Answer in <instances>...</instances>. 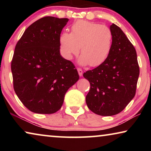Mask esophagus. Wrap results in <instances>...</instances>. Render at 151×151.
Instances as JSON below:
<instances>
[{"instance_id": "34e87169", "label": "esophagus", "mask_w": 151, "mask_h": 151, "mask_svg": "<svg viewBox=\"0 0 151 151\" xmlns=\"http://www.w3.org/2000/svg\"><path fill=\"white\" fill-rule=\"evenodd\" d=\"M78 74H79L80 76H82V74H83V71H82V70L81 69H80V68H78Z\"/></svg>"}]
</instances>
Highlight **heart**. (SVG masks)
<instances>
[{"label": "heart", "instance_id": "1", "mask_svg": "<svg viewBox=\"0 0 151 151\" xmlns=\"http://www.w3.org/2000/svg\"><path fill=\"white\" fill-rule=\"evenodd\" d=\"M113 34L110 29L96 22L78 20L72 24L71 34L63 32L60 45L63 55L68 60L79 53L82 65L97 67L106 60L112 48Z\"/></svg>", "mask_w": 151, "mask_h": 151}]
</instances>
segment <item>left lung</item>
<instances>
[{"label": "left lung", "mask_w": 151, "mask_h": 151, "mask_svg": "<svg viewBox=\"0 0 151 151\" xmlns=\"http://www.w3.org/2000/svg\"><path fill=\"white\" fill-rule=\"evenodd\" d=\"M112 48L106 60L84 73L90 82L86 103L92 112L111 116L122 111L134 98L139 75L137 53L122 30L112 24Z\"/></svg>", "instance_id": "left-lung-1"}]
</instances>
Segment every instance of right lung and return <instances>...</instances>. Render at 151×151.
Returning <instances> with one entry per match:
<instances>
[{"mask_svg": "<svg viewBox=\"0 0 151 151\" xmlns=\"http://www.w3.org/2000/svg\"><path fill=\"white\" fill-rule=\"evenodd\" d=\"M68 18L45 16L27 27L16 45L11 69L16 94L29 110H60L67 90L79 79L77 69L60 53V37Z\"/></svg>", "mask_w": 151, "mask_h": 151, "instance_id": "1", "label": "right lung"}]
</instances>
